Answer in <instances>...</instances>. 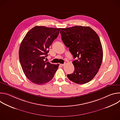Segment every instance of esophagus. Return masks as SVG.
I'll list each match as a JSON object with an SVG mask.
<instances>
[{
    "label": "esophagus",
    "mask_w": 120,
    "mask_h": 120,
    "mask_svg": "<svg viewBox=\"0 0 120 120\" xmlns=\"http://www.w3.org/2000/svg\"><path fill=\"white\" fill-rule=\"evenodd\" d=\"M65 64H66L65 63H64V64H60V65L62 66H64L65 65Z\"/></svg>",
    "instance_id": "34e87169"
}]
</instances>
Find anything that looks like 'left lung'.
Returning a JSON list of instances; mask_svg holds the SVG:
<instances>
[{
	"mask_svg": "<svg viewBox=\"0 0 120 120\" xmlns=\"http://www.w3.org/2000/svg\"><path fill=\"white\" fill-rule=\"evenodd\" d=\"M62 40L73 55L74 73L67 75L70 80L78 84L91 81L101 65L103 51L96 33L89 26H74L62 28Z\"/></svg>",
	"mask_w": 120,
	"mask_h": 120,
	"instance_id": "1",
	"label": "left lung"
}]
</instances>
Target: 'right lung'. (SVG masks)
<instances>
[{
    "label": "right lung",
    "instance_id": "add662e5",
    "mask_svg": "<svg viewBox=\"0 0 120 120\" xmlns=\"http://www.w3.org/2000/svg\"><path fill=\"white\" fill-rule=\"evenodd\" d=\"M61 29L36 26L23 39L19 47V61L25 75L33 83L44 84L54 77L59 64H52L44 59Z\"/></svg>",
    "mask_w": 120,
    "mask_h": 120
}]
</instances>
